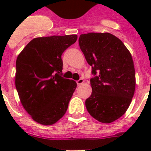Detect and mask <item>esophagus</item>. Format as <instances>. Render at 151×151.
<instances>
[{
  "label": "esophagus",
  "mask_w": 151,
  "mask_h": 151,
  "mask_svg": "<svg viewBox=\"0 0 151 151\" xmlns=\"http://www.w3.org/2000/svg\"><path fill=\"white\" fill-rule=\"evenodd\" d=\"M83 82H84V80H83L82 78H80L79 80L77 81V84H78V85H81V84H83Z\"/></svg>",
  "instance_id": "esophagus-1"
}]
</instances>
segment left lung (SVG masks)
<instances>
[{
	"mask_svg": "<svg viewBox=\"0 0 151 151\" xmlns=\"http://www.w3.org/2000/svg\"><path fill=\"white\" fill-rule=\"evenodd\" d=\"M79 46L92 66V95L85 101L88 112L102 123H111L128 110L136 88L131 53L109 33H88L79 37Z\"/></svg>",
	"mask_w": 151,
	"mask_h": 151,
	"instance_id": "1",
	"label": "left lung"
}]
</instances>
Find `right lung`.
Wrapping results in <instances>:
<instances>
[{"label": "right lung", "instance_id": "right-lung-1", "mask_svg": "<svg viewBox=\"0 0 151 151\" xmlns=\"http://www.w3.org/2000/svg\"><path fill=\"white\" fill-rule=\"evenodd\" d=\"M77 38L76 34L37 37L18 55L16 90L22 106L39 124H55L66 112L77 83L62 77L61 56Z\"/></svg>", "mask_w": 151, "mask_h": 151}]
</instances>
